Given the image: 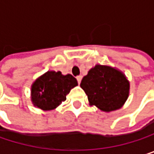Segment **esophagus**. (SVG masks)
Instances as JSON below:
<instances>
[{"label": "esophagus", "mask_w": 154, "mask_h": 154, "mask_svg": "<svg viewBox=\"0 0 154 154\" xmlns=\"http://www.w3.org/2000/svg\"><path fill=\"white\" fill-rule=\"evenodd\" d=\"M77 82H78V84H80L81 83V80H82V76H78L77 77Z\"/></svg>", "instance_id": "esophagus-1"}]
</instances>
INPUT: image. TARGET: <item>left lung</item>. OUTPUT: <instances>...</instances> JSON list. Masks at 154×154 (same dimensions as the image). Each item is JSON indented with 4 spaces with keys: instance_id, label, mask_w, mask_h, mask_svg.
<instances>
[{
    "instance_id": "left-lung-1",
    "label": "left lung",
    "mask_w": 154,
    "mask_h": 154,
    "mask_svg": "<svg viewBox=\"0 0 154 154\" xmlns=\"http://www.w3.org/2000/svg\"><path fill=\"white\" fill-rule=\"evenodd\" d=\"M81 88L87 95L89 105L96 106L104 112L122 107L129 95L130 84L119 69L96 64L83 77Z\"/></svg>"
}]
</instances>
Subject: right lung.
Returning a JSON list of instances; mask_svg holds the SVG:
<instances>
[{"label":"right lung","instance_id":"1","mask_svg":"<svg viewBox=\"0 0 154 154\" xmlns=\"http://www.w3.org/2000/svg\"><path fill=\"white\" fill-rule=\"evenodd\" d=\"M77 85V81L70 74L49 70L37 77L31 85V102L35 107L51 110L66 101L70 90Z\"/></svg>","mask_w":154,"mask_h":154}]
</instances>
